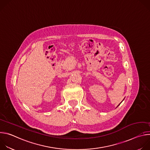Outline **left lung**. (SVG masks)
<instances>
[{
    "label": "left lung",
    "instance_id": "1",
    "mask_svg": "<svg viewBox=\"0 0 150 150\" xmlns=\"http://www.w3.org/2000/svg\"><path fill=\"white\" fill-rule=\"evenodd\" d=\"M120 104H119V105H120ZM119 105H117V107H118V106H119Z\"/></svg>",
    "mask_w": 150,
    "mask_h": 150
}]
</instances>
